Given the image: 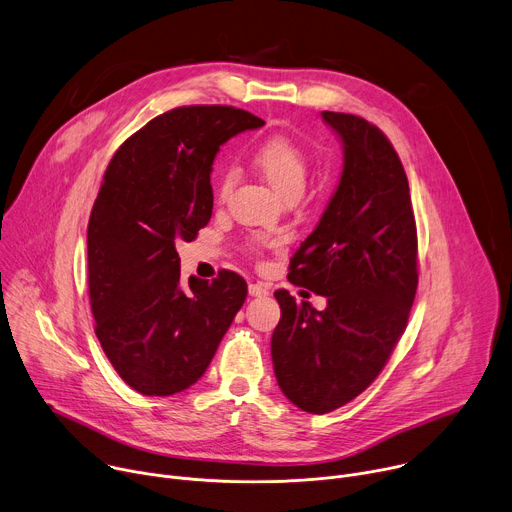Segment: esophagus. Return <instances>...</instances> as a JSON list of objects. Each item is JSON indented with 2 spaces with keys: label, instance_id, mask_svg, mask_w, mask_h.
<instances>
[{
  "label": "esophagus",
  "instance_id": "1",
  "mask_svg": "<svg viewBox=\"0 0 512 512\" xmlns=\"http://www.w3.org/2000/svg\"><path fill=\"white\" fill-rule=\"evenodd\" d=\"M249 294L253 298H265L269 294V285L263 283V281H255V283L249 285Z\"/></svg>",
  "mask_w": 512,
  "mask_h": 512
}]
</instances>
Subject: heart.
Here are the masks:
<instances>
[{
	"mask_svg": "<svg viewBox=\"0 0 512 512\" xmlns=\"http://www.w3.org/2000/svg\"><path fill=\"white\" fill-rule=\"evenodd\" d=\"M253 164L265 182L281 196L291 194L302 196L308 176H310V156L302 145L285 135H275L265 139L253 154ZM235 174L229 172L223 178L221 194L227 196L233 188Z\"/></svg>",
	"mask_w": 512,
	"mask_h": 512,
	"instance_id": "obj_1",
	"label": "heart"
}]
</instances>
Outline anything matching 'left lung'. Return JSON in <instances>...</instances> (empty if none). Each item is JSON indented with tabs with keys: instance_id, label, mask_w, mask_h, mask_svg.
I'll use <instances>...</instances> for the list:
<instances>
[{
	"instance_id": "obj_1",
	"label": "left lung",
	"mask_w": 512,
	"mask_h": 512,
	"mask_svg": "<svg viewBox=\"0 0 512 512\" xmlns=\"http://www.w3.org/2000/svg\"><path fill=\"white\" fill-rule=\"evenodd\" d=\"M344 166L318 227L289 261L287 279L324 296L318 312L287 289L271 336L283 395L308 413L334 411L383 371L407 328L417 289V229L409 182L387 135L367 119L322 111Z\"/></svg>"
}]
</instances>
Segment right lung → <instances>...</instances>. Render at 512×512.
Segmentation results:
<instances>
[{"instance_id": "obj_1", "label": "right lung", "mask_w": 512, "mask_h": 512, "mask_svg": "<svg viewBox=\"0 0 512 512\" xmlns=\"http://www.w3.org/2000/svg\"><path fill=\"white\" fill-rule=\"evenodd\" d=\"M261 125L235 107H178L133 133L105 172L87 231L89 298L107 358L141 395L194 385L247 298L235 271L184 289L176 243L210 221L218 148Z\"/></svg>"}]
</instances>
